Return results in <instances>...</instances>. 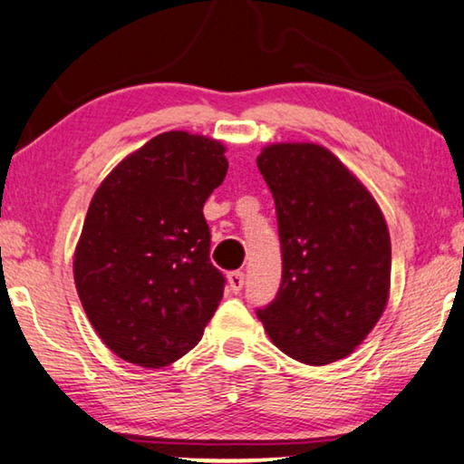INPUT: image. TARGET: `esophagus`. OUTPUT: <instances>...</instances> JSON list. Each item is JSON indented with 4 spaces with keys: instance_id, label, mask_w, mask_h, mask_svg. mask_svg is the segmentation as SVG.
I'll use <instances>...</instances> for the list:
<instances>
[{
    "instance_id": "1",
    "label": "esophagus",
    "mask_w": 464,
    "mask_h": 464,
    "mask_svg": "<svg viewBox=\"0 0 464 464\" xmlns=\"http://www.w3.org/2000/svg\"><path fill=\"white\" fill-rule=\"evenodd\" d=\"M227 285L234 294H240L242 287H245V273L242 271H232L227 273Z\"/></svg>"
}]
</instances>
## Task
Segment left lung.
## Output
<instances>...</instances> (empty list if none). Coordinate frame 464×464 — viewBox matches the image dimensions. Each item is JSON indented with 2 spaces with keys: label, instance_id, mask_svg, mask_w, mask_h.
Here are the masks:
<instances>
[{
  "label": "left lung",
  "instance_id": "8db88e82",
  "mask_svg": "<svg viewBox=\"0 0 464 464\" xmlns=\"http://www.w3.org/2000/svg\"><path fill=\"white\" fill-rule=\"evenodd\" d=\"M256 166L276 201L282 285L256 310L284 353L310 366L345 358L382 316L391 237L374 197L316 143H273Z\"/></svg>",
  "mask_w": 464,
  "mask_h": 464
}]
</instances>
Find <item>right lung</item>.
Returning <instances> with one entry per match:
<instances>
[{
	"instance_id": "1",
	"label": "right lung",
	"mask_w": 464,
	"mask_h": 464,
	"mask_svg": "<svg viewBox=\"0 0 464 464\" xmlns=\"http://www.w3.org/2000/svg\"><path fill=\"white\" fill-rule=\"evenodd\" d=\"M218 140L166 131L121 160L90 201L73 255L82 306L121 360L162 368L199 343L226 279L209 261Z\"/></svg>"
}]
</instances>
